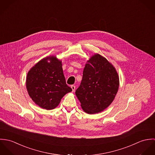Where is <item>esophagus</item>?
Segmentation results:
<instances>
[{
  "label": "esophagus",
  "mask_w": 155,
  "mask_h": 155,
  "mask_svg": "<svg viewBox=\"0 0 155 155\" xmlns=\"http://www.w3.org/2000/svg\"><path fill=\"white\" fill-rule=\"evenodd\" d=\"M71 88L72 89V92H74L75 91V88H76V87L74 85H71Z\"/></svg>",
  "instance_id": "obj_1"
}]
</instances>
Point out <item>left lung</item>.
Returning <instances> with one entry per match:
<instances>
[{
  "instance_id": "1",
  "label": "left lung",
  "mask_w": 155,
  "mask_h": 155,
  "mask_svg": "<svg viewBox=\"0 0 155 155\" xmlns=\"http://www.w3.org/2000/svg\"><path fill=\"white\" fill-rule=\"evenodd\" d=\"M119 85V76L115 68L97 54L85 64L82 80L75 94L86 113H98L112 103Z\"/></svg>"
}]
</instances>
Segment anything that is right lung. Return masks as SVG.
Segmentation results:
<instances>
[{
    "label": "right lung",
    "mask_w": 155,
    "mask_h": 155,
    "mask_svg": "<svg viewBox=\"0 0 155 155\" xmlns=\"http://www.w3.org/2000/svg\"><path fill=\"white\" fill-rule=\"evenodd\" d=\"M26 87L32 100L46 110L55 108L63 96L72 91L66 84L61 61L54 56L42 59L30 70Z\"/></svg>",
    "instance_id": "1"
}]
</instances>
